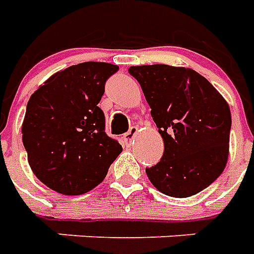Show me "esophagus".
Returning a JSON list of instances; mask_svg holds the SVG:
<instances>
[{
    "instance_id": "34e87169",
    "label": "esophagus",
    "mask_w": 254,
    "mask_h": 254,
    "mask_svg": "<svg viewBox=\"0 0 254 254\" xmlns=\"http://www.w3.org/2000/svg\"><path fill=\"white\" fill-rule=\"evenodd\" d=\"M138 127H132L129 130H127L125 134H124V140H125V143L130 144L133 141V138L136 136V133H137Z\"/></svg>"
}]
</instances>
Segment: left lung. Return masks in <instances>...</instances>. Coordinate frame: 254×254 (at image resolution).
Listing matches in <instances>:
<instances>
[{
    "mask_svg": "<svg viewBox=\"0 0 254 254\" xmlns=\"http://www.w3.org/2000/svg\"><path fill=\"white\" fill-rule=\"evenodd\" d=\"M165 143L160 162L145 173L156 189L189 197L209 187L229 158L231 113L216 88L196 70L156 64L130 66Z\"/></svg>",
    "mask_w": 254,
    "mask_h": 254,
    "instance_id": "8db88e82",
    "label": "left lung"
}]
</instances>
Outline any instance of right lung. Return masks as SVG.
<instances>
[{"label":"right lung","mask_w":254,"mask_h":254,"mask_svg":"<svg viewBox=\"0 0 254 254\" xmlns=\"http://www.w3.org/2000/svg\"><path fill=\"white\" fill-rule=\"evenodd\" d=\"M117 70L107 63L72 65L31 95L23 144L34 174L53 190L69 196L89 191L122 152L121 144L106 134L105 113L98 106Z\"/></svg>","instance_id":"add662e5"}]
</instances>
